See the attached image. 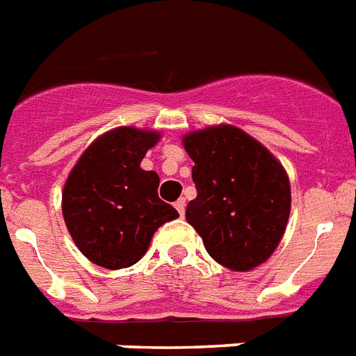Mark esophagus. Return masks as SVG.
Wrapping results in <instances>:
<instances>
[{
  "mask_svg": "<svg viewBox=\"0 0 356 356\" xmlns=\"http://www.w3.org/2000/svg\"><path fill=\"white\" fill-rule=\"evenodd\" d=\"M175 207H176V211L180 213V216H184V213H185V200H184V198L176 200V202H175Z\"/></svg>",
  "mask_w": 356,
  "mask_h": 356,
  "instance_id": "34e87169",
  "label": "esophagus"
}]
</instances>
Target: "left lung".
Masks as SVG:
<instances>
[{
  "mask_svg": "<svg viewBox=\"0 0 356 356\" xmlns=\"http://www.w3.org/2000/svg\"><path fill=\"white\" fill-rule=\"evenodd\" d=\"M196 198L185 218L213 260L233 271H251L278 248L291 211L286 169L266 147L234 125L184 136Z\"/></svg>",
  "mask_w": 356,
  "mask_h": 356,
  "instance_id": "1",
  "label": "left lung"
}]
</instances>
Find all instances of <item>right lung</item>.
I'll return each mask as SVG.
<instances>
[{
    "mask_svg": "<svg viewBox=\"0 0 356 356\" xmlns=\"http://www.w3.org/2000/svg\"><path fill=\"white\" fill-rule=\"evenodd\" d=\"M160 132L116 127L90 143L72 167L61 211L76 248L105 269L131 267L147 252L152 234L178 218L158 198L160 178L140 163Z\"/></svg>",
    "mask_w": 356,
    "mask_h": 356,
    "instance_id": "1",
    "label": "right lung"
}]
</instances>
